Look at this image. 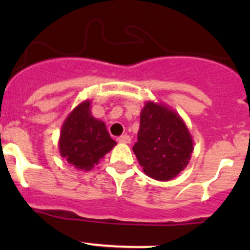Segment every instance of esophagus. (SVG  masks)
Listing matches in <instances>:
<instances>
[{"mask_svg": "<svg viewBox=\"0 0 250 250\" xmlns=\"http://www.w3.org/2000/svg\"><path fill=\"white\" fill-rule=\"evenodd\" d=\"M117 141L118 143H123V144H130V137L127 134L121 135L120 138H117Z\"/></svg>", "mask_w": 250, "mask_h": 250, "instance_id": "esophagus-1", "label": "esophagus"}]
</instances>
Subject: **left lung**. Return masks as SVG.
<instances>
[{"label": "left lung", "mask_w": 250, "mask_h": 250, "mask_svg": "<svg viewBox=\"0 0 250 250\" xmlns=\"http://www.w3.org/2000/svg\"><path fill=\"white\" fill-rule=\"evenodd\" d=\"M133 151L146 175L168 181L188 167L193 140L175 110L163 103L146 102L140 112L138 141Z\"/></svg>", "instance_id": "1"}]
</instances>
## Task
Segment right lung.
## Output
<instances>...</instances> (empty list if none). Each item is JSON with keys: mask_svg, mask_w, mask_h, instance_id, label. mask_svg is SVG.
<instances>
[{"mask_svg": "<svg viewBox=\"0 0 250 250\" xmlns=\"http://www.w3.org/2000/svg\"><path fill=\"white\" fill-rule=\"evenodd\" d=\"M115 145L105 123L93 117L90 100L78 104L62 125L60 156L77 169H93Z\"/></svg>", "mask_w": 250, "mask_h": 250, "instance_id": "1", "label": "right lung"}]
</instances>
